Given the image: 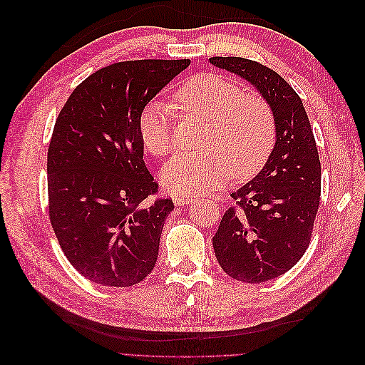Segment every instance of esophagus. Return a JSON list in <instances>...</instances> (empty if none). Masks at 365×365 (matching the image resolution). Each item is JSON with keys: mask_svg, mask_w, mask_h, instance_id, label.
<instances>
[{"mask_svg": "<svg viewBox=\"0 0 365 365\" xmlns=\"http://www.w3.org/2000/svg\"><path fill=\"white\" fill-rule=\"evenodd\" d=\"M193 201L192 196H173V202L176 205H189Z\"/></svg>", "mask_w": 365, "mask_h": 365, "instance_id": "34e87169", "label": "esophagus"}]
</instances>
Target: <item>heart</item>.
I'll return each mask as SVG.
<instances>
[{
    "label": "heart",
    "instance_id": "b5f03b06",
    "mask_svg": "<svg viewBox=\"0 0 365 365\" xmlns=\"http://www.w3.org/2000/svg\"><path fill=\"white\" fill-rule=\"evenodd\" d=\"M184 115L205 121L197 152L176 155L161 170V184L176 195L192 196L222 184L228 176L247 180L267 163L275 143V117L269 103L222 76L197 74L175 93ZM140 138L146 150L165 157L175 148V113L155 98L141 109Z\"/></svg>",
    "mask_w": 365,
    "mask_h": 365
}]
</instances>
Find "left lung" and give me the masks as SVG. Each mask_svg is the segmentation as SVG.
Masks as SVG:
<instances>
[{"label":"left lung","mask_w":365,"mask_h":365,"mask_svg":"<svg viewBox=\"0 0 365 365\" xmlns=\"http://www.w3.org/2000/svg\"><path fill=\"white\" fill-rule=\"evenodd\" d=\"M251 83L275 117V143L263 169L231 193L213 237L216 259L231 279L263 283L288 272L312 236L322 195V164L302 98L282 76L244 58H210Z\"/></svg>","instance_id":"left-lung-1"}]
</instances>
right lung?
<instances>
[{
  "label": "right lung",
  "instance_id": "add662e5",
  "mask_svg": "<svg viewBox=\"0 0 365 365\" xmlns=\"http://www.w3.org/2000/svg\"><path fill=\"white\" fill-rule=\"evenodd\" d=\"M190 65L128 61L93 73L76 88L54 125L47 157L48 215L59 245L85 279L128 288L158 257L170 200L143 161L141 109Z\"/></svg>",
  "mask_w": 365,
  "mask_h": 365
}]
</instances>
